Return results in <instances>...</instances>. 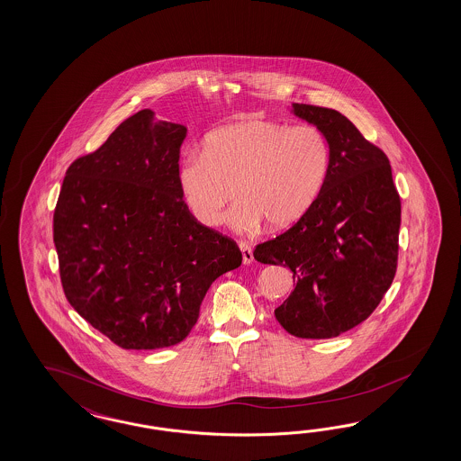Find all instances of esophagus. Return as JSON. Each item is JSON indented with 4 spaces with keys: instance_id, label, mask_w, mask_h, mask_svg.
Wrapping results in <instances>:
<instances>
[{
    "instance_id": "esophagus-1",
    "label": "esophagus",
    "mask_w": 461,
    "mask_h": 461,
    "mask_svg": "<svg viewBox=\"0 0 461 461\" xmlns=\"http://www.w3.org/2000/svg\"><path fill=\"white\" fill-rule=\"evenodd\" d=\"M238 247L241 249V257H243V263L249 265L253 261V249L248 245L247 241H240Z\"/></svg>"
}]
</instances>
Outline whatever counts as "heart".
<instances>
[{
    "label": "heart",
    "instance_id": "b5f03b06",
    "mask_svg": "<svg viewBox=\"0 0 461 461\" xmlns=\"http://www.w3.org/2000/svg\"><path fill=\"white\" fill-rule=\"evenodd\" d=\"M331 147L314 124L249 118L204 138L203 151H186L178 168L181 198L194 218L218 226L236 191L230 221L249 231L263 220L286 228L310 212L325 186Z\"/></svg>",
    "mask_w": 461,
    "mask_h": 461
}]
</instances>
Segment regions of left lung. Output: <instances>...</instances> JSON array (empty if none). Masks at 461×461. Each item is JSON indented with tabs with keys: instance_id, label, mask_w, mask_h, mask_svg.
<instances>
[{
	"instance_id": "obj_1",
	"label": "left lung",
	"mask_w": 461,
	"mask_h": 461,
	"mask_svg": "<svg viewBox=\"0 0 461 461\" xmlns=\"http://www.w3.org/2000/svg\"><path fill=\"white\" fill-rule=\"evenodd\" d=\"M293 113L325 131L330 173L310 212L253 257L292 270L294 290L275 310L278 323L293 337L321 339L365 321L392 286L402 202L390 159L347 116L303 103Z\"/></svg>"
}]
</instances>
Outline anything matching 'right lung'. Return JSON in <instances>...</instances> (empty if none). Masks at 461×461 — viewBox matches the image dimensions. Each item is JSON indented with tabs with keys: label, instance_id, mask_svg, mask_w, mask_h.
Listing matches in <instances>:
<instances>
[{
	"label": "right lung",
	"instance_id": "obj_1",
	"mask_svg": "<svg viewBox=\"0 0 461 461\" xmlns=\"http://www.w3.org/2000/svg\"><path fill=\"white\" fill-rule=\"evenodd\" d=\"M185 136L183 124L141 110L69 165L58 196L53 241L65 296L124 349L183 341L212 283L243 259L181 198Z\"/></svg>",
	"mask_w": 461,
	"mask_h": 461
}]
</instances>
